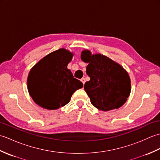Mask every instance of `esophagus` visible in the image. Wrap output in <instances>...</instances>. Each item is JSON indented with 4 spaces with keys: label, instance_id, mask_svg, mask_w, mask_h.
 <instances>
[{
    "label": "esophagus",
    "instance_id": "34e87169",
    "mask_svg": "<svg viewBox=\"0 0 160 160\" xmlns=\"http://www.w3.org/2000/svg\"><path fill=\"white\" fill-rule=\"evenodd\" d=\"M81 82H82L83 83V84H84V83H85V78H82V79H81Z\"/></svg>",
    "mask_w": 160,
    "mask_h": 160
}]
</instances>
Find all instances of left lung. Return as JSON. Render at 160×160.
Returning <instances> with one entry per match:
<instances>
[{"instance_id": "obj_1", "label": "left lung", "mask_w": 160, "mask_h": 160, "mask_svg": "<svg viewBox=\"0 0 160 160\" xmlns=\"http://www.w3.org/2000/svg\"><path fill=\"white\" fill-rule=\"evenodd\" d=\"M81 60L88 63L86 72L90 80L84 88L91 104L103 111L120 108L131 93V79L127 71L108 57L91 54L89 50L81 52Z\"/></svg>"}]
</instances>
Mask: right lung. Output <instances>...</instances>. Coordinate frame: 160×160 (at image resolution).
Instances as JSON below:
<instances>
[{
    "instance_id": "1",
    "label": "right lung",
    "mask_w": 160,
    "mask_h": 160,
    "mask_svg": "<svg viewBox=\"0 0 160 160\" xmlns=\"http://www.w3.org/2000/svg\"><path fill=\"white\" fill-rule=\"evenodd\" d=\"M73 53L61 48L39 60L28 77V89L34 102L43 108L56 110L65 106L83 84L73 78L67 65Z\"/></svg>"
}]
</instances>
